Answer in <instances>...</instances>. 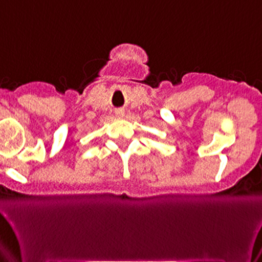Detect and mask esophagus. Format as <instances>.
I'll return each instance as SVG.
<instances>
[{
	"mask_svg": "<svg viewBox=\"0 0 262 262\" xmlns=\"http://www.w3.org/2000/svg\"><path fill=\"white\" fill-rule=\"evenodd\" d=\"M116 115H117V116H123V111L118 110V111H116Z\"/></svg>",
	"mask_w": 262,
	"mask_h": 262,
	"instance_id": "34e87169",
	"label": "esophagus"
}]
</instances>
